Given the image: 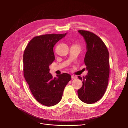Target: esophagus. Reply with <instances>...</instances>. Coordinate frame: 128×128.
I'll return each instance as SVG.
<instances>
[{
    "label": "esophagus",
    "mask_w": 128,
    "mask_h": 128,
    "mask_svg": "<svg viewBox=\"0 0 128 128\" xmlns=\"http://www.w3.org/2000/svg\"><path fill=\"white\" fill-rule=\"evenodd\" d=\"M71 78L72 80H75L76 78V76H71Z\"/></svg>",
    "instance_id": "34e87169"
}]
</instances>
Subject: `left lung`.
Returning <instances> with one entry per match:
<instances>
[{
    "label": "left lung",
    "mask_w": 128,
    "mask_h": 128,
    "mask_svg": "<svg viewBox=\"0 0 128 128\" xmlns=\"http://www.w3.org/2000/svg\"><path fill=\"white\" fill-rule=\"evenodd\" d=\"M86 44L84 62L88 75L83 78L82 86L78 90L79 99L87 104L99 100L106 90L109 75V52L102 40L95 34L86 30H78Z\"/></svg>",
    "instance_id": "left-lung-1"
}]
</instances>
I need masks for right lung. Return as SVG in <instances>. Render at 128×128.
I'll use <instances>...</instances> for the list:
<instances>
[{"label": "right lung", "mask_w": 128, "mask_h": 128, "mask_svg": "<svg viewBox=\"0 0 128 128\" xmlns=\"http://www.w3.org/2000/svg\"><path fill=\"white\" fill-rule=\"evenodd\" d=\"M65 34H48L33 38L23 55L24 76L35 99L40 104L52 106L61 100L65 87L71 80L68 74L52 78L49 66L54 60L53 48Z\"/></svg>", "instance_id": "add662e5"}]
</instances>
